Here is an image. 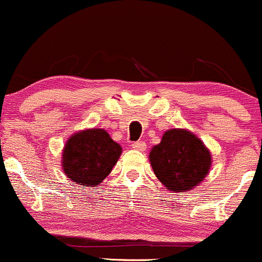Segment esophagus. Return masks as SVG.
I'll use <instances>...</instances> for the list:
<instances>
[{"label":"esophagus","mask_w":262,"mask_h":262,"mask_svg":"<svg viewBox=\"0 0 262 262\" xmlns=\"http://www.w3.org/2000/svg\"><path fill=\"white\" fill-rule=\"evenodd\" d=\"M132 147H134L135 150H139V151H145L146 150V144H145L144 141H136L132 144Z\"/></svg>","instance_id":"34e87169"}]
</instances>
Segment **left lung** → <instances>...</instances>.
<instances>
[{"label": "left lung", "instance_id": "left-lung-1", "mask_svg": "<svg viewBox=\"0 0 262 262\" xmlns=\"http://www.w3.org/2000/svg\"><path fill=\"white\" fill-rule=\"evenodd\" d=\"M156 178L171 191H187L202 183L212 165L206 145L190 131L171 128L150 151Z\"/></svg>", "mask_w": 262, "mask_h": 262}]
</instances>
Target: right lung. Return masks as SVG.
I'll list each match as a JSON object with an SVG mask.
<instances>
[{
    "label": "right lung",
    "mask_w": 262,
    "mask_h": 262,
    "mask_svg": "<svg viewBox=\"0 0 262 262\" xmlns=\"http://www.w3.org/2000/svg\"><path fill=\"white\" fill-rule=\"evenodd\" d=\"M122 149L102 128H88L69 137L61 155L67 177L82 187L96 188L112 170Z\"/></svg>",
    "instance_id": "right-lung-1"
}]
</instances>
